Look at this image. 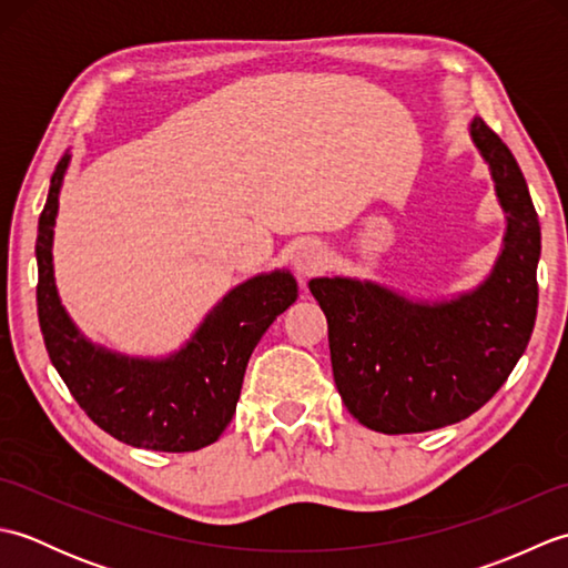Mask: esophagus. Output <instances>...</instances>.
<instances>
[{
	"mask_svg": "<svg viewBox=\"0 0 568 568\" xmlns=\"http://www.w3.org/2000/svg\"><path fill=\"white\" fill-rule=\"evenodd\" d=\"M291 258H293L295 271L303 277H307V275H315L324 268V263H327V251L322 248L320 241L303 239L295 244Z\"/></svg>",
	"mask_w": 568,
	"mask_h": 568,
	"instance_id": "esophagus-1",
	"label": "esophagus"
}]
</instances>
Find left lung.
Wrapping results in <instances>:
<instances>
[{
	"instance_id": "1",
	"label": "left lung",
	"mask_w": 568,
	"mask_h": 568,
	"mask_svg": "<svg viewBox=\"0 0 568 568\" xmlns=\"http://www.w3.org/2000/svg\"><path fill=\"white\" fill-rule=\"evenodd\" d=\"M468 131L508 222L484 283L427 303L358 277L310 281L329 324L336 390L373 432H429L474 415L508 381L535 329L541 232L532 197L496 131L480 116Z\"/></svg>"
}]
</instances>
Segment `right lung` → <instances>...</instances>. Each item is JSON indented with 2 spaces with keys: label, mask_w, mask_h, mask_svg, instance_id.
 <instances>
[{
  "label": "right lung",
  "mask_w": 568,
  "mask_h": 568,
  "mask_svg": "<svg viewBox=\"0 0 568 568\" xmlns=\"http://www.w3.org/2000/svg\"><path fill=\"white\" fill-rule=\"evenodd\" d=\"M68 163L70 153L55 165L36 239L45 352L78 405L114 439L153 452H197L232 422L253 348L297 300V281L285 268L248 277L171 356H126L92 344L60 305L53 275V226Z\"/></svg>",
  "instance_id": "obj_1"
}]
</instances>
